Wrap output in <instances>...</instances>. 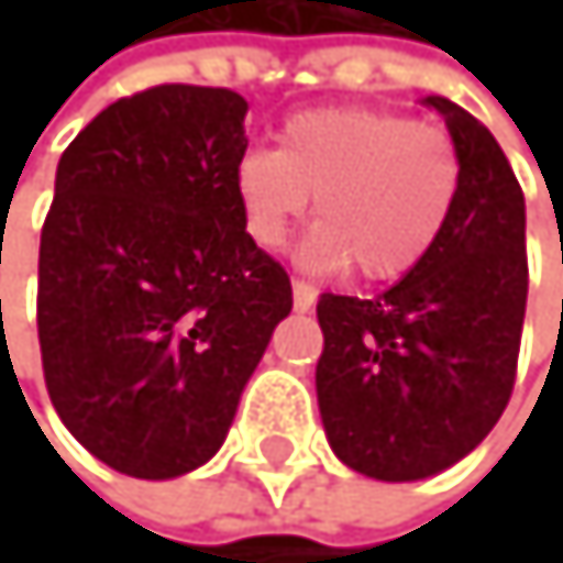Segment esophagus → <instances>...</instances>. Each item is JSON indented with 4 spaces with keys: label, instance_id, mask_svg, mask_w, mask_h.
<instances>
[{
    "label": "esophagus",
    "instance_id": "34e87169",
    "mask_svg": "<svg viewBox=\"0 0 563 563\" xmlns=\"http://www.w3.org/2000/svg\"><path fill=\"white\" fill-rule=\"evenodd\" d=\"M313 300H317V290L310 284H303V279H294V307L300 313H307L313 307Z\"/></svg>",
    "mask_w": 563,
    "mask_h": 563
}]
</instances>
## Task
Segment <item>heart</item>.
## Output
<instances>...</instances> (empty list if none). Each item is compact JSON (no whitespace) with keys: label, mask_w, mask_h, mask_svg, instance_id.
<instances>
[{"label":"heart","mask_w":563,"mask_h":563,"mask_svg":"<svg viewBox=\"0 0 563 563\" xmlns=\"http://www.w3.org/2000/svg\"><path fill=\"white\" fill-rule=\"evenodd\" d=\"M460 147L449 131L372 107H317L279 128V147L235 165L246 229L279 250L317 196L303 263L320 273L357 266L372 284L412 273L439 243L460 199Z\"/></svg>","instance_id":"b5f03b06"}]
</instances>
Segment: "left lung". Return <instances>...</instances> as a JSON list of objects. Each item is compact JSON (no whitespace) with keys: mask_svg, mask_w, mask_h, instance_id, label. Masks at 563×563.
<instances>
[{"mask_svg":"<svg viewBox=\"0 0 563 563\" xmlns=\"http://www.w3.org/2000/svg\"><path fill=\"white\" fill-rule=\"evenodd\" d=\"M426 103L463 165L439 243L375 300H317V401L331 449L388 483L449 470L500 422L527 310L523 188L504 147L460 103Z\"/></svg>","mask_w":563,"mask_h":563,"instance_id":"obj_1","label":"left lung"}]
</instances>
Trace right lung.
<instances>
[{"label":"right lung","mask_w":563,"mask_h":563,"mask_svg":"<svg viewBox=\"0 0 563 563\" xmlns=\"http://www.w3.org/2000/svg\"><path fill=\"white\" fill-rule=\"evenodd\" d=\"M246 111L229 87L158 84L103 107L56 165L36 290L46 391L90 456L137 479L216 456L294 307L235 191Z\"/></svg>","instance_id":"add662e5"}]
</instances>
